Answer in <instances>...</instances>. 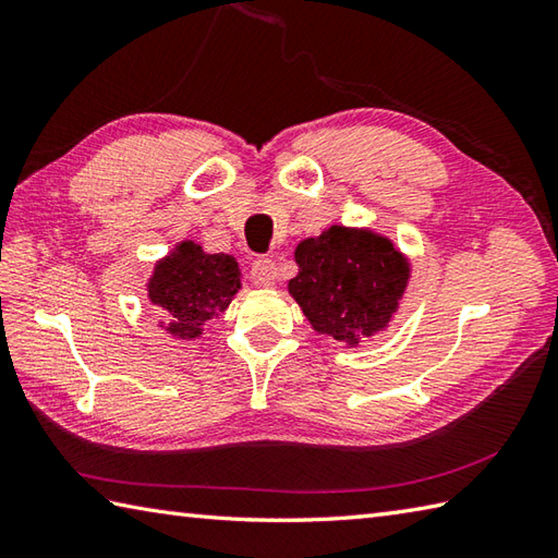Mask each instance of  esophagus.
<instances>
[{
  "label": "esophagus",
  "mask_w": 558,
  "mask_h": 558,
  "mask_svg": "<svg viewBox=\"0 0 558 558\" xmlns=\"http://www.w3.org/2000/svg\"><path fill=\"white\" fill-rule=\"evenodd\" d=\"M252 280H254V286H258V288L276 286V280H278L276 264H272L270 258H264V256L256 258L252 264Z\"/></svg>",
  "instance_id": "1"
}]
</instances>
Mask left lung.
<instances>
[{"instance_id":"1","label":"left lung","mask_w":558,"mask_h":558,"mask_svg":"<svg viewBox=\"0 0 558 558\" xmlns=\"http://www.w3.org/2000/svg\"><path fill=\"white\" fill-rule=\"evenodd\" d=\"M300 272L288 290L316 333L354 348L393 322L410 280L400 248L366 228L330 225L294 248Z\"/></svg>"}]
</instances>
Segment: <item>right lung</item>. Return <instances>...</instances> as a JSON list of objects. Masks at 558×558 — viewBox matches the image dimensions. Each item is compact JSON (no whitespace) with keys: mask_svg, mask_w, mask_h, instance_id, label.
Masks as SVG:
<instances>
[{"mask_svg":"<svg viewBox=\"0 0 558 558\" xmlns=\"http://www.w3.org/2000/svg\"><path fill=\"white\" fill-rule=\"evenodd\" d=\"M242 288V270L230 254H208L184 240L160 258L148 278V300L158 326L177 340L204 336L210 318L225 314Z\"/></svg>","mask_w":558,"mask_h":558,"instance_id":"1","label":"right lung"}]
</instances>
